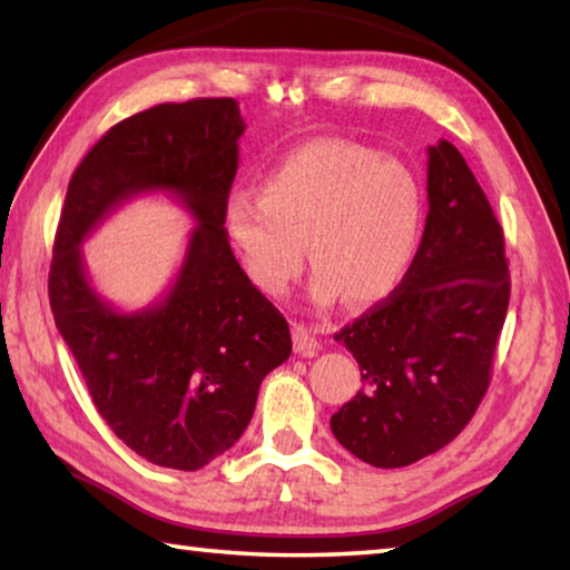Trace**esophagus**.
<instances>
[{
    "mask_svg": "<svg viewBox=\"0 0 570 570\" xmlns=\"http://www.w3.org/2000/svg\"><path fill=\"white\" fill-rule=\"evenodd\" d=\"M294 350L308 356L320 350V336H316V326H306V324H294Z\"/></svg>",
    "mask_w": 570,
    "mask_h": 570,
    "instance_id": "obj_1",
    "label": "esophagus"
}]
</instances>
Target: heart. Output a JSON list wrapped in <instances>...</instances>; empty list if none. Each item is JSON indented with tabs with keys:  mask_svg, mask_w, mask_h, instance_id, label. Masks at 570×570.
Returning a JSON list of instances; mask_svg holds the SVG:
<instances>
[{
	"mask_svg": "<svg viewBox=\"0 0 570 570\" xmlns=\"http://www.w3.org/2000/svg\"><path fill=\"white\" fill-rule=\"evenodd\" d=\"M424 214L420 178L397 158L344 138L286 153L264 173L262 193L234 190L224 208L230 246L268 296H282L314 266L308 296L332 306L390 296L414 258Z\"/></svg>",
	"mask_w": 570,
	"mask_h": 570,
	"instance_id": "obj_1",
	"label": "heart"
}]
</instances>
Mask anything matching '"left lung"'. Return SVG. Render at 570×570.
I'll list each match as a JSON object with an SVG mask.
<instances>
[{
    "label": "left lung",
    "mask_w": 570,
    "mask_h": 570,
    "mask_svg": "<svg viewBox=\"0 0 570 570\" xmlns=\"http://www.w3.org/2000/svg\"><path fill=\"white\" fill-rule=\"evenodd\" d=\"M428 204L402 284L334 334L364 390L332 414V432L374 468L412 465L460 435L485 397L508 312L503 228L448 140L428 148Z\"/></svg>",
    "instance_id": "1"
}]
</instances>
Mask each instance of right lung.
<instances>
[{
  "mask_svg": "<svg viewBox=\"0 0 570 570\" xmlns=\"http://www.w3.org/2000/svg\"><path fill=\"white\" fill-rule=\"evenodd\" d=\"M244 130L234 98L163 102L112 125L72 173L57 226V330L102 420L160 468L198 470L234 448L264 377L292 354L286 320L238 266L224 226ZM148 191H166L197 226L169 292L122 313L91 286L81 244Z\"/></svg>",
  "mask_w": 570,
  "mask_h": 570,
  "instance_id": "1",
  "label": "right lung"
}]
</instances>
